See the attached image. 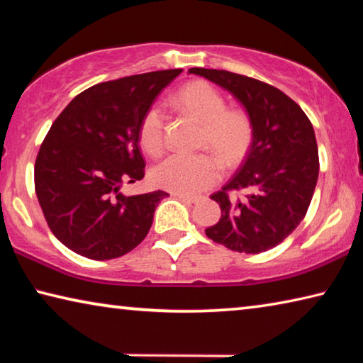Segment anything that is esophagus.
Segmentation results:
<instances>
[{
    "label": "esophagus",
    "instance_id": "1",
    "mask_svg": "<svg viewBox=\"0 0 363 363\" xmlns=\"http://www.w3.org/2000/svg\"><path fill=\"white\" fill-rule=\"evenodd\" d=\"M173 195L184 201H189V203H195V201L199 200V196H192V195H182V194H173Z\"/></svg>",
    "mask_w": 363,
    "mask_h": 363
}]
</instances>
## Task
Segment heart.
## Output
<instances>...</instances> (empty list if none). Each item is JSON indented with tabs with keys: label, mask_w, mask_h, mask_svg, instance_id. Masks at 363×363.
Segmentation results:
<instances>
[{
	"label": "heart",
	"mask_w": 363,
	"mask_h": 363,
	"mask_svg": "<svg viewBox=\"0 0 363 363\" xmlns=\"http://www.w3.org/2000/svg\"><path fill=\"white\" fill-rule=\"evenodd\" d=\"M182 113L199 121L200 145L211 149L227 168L240 164L255 143V123L247 110L227 107L225 97L213 84L196 79L184 84L173 96ZM139 144L150 157L164 150V115L158 106L145 110L139 123ZM213 153L171 155L152 169L157 187L182 195H195L210 189L220 176V163Z\"/></svg>",
	"instance_id": "heart-1"
}]
</instances>
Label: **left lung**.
I'll use <instances>...</instances> for the list:
<instances>
[{"instance_id": "obj_1", "label": "left lung", "mask_w": 363, "mask_h": 363, "mask_svg": "<svg viewBox=\"0 0 363 363\" xmlns=\"http://www.w3.org/2000/svg\"><path fill=\"white\" fill-rule=\"evenodd\" d=\"M223 86L255 123V143L238 173L214 192L218 224L206 237L238 253L277 247L304 219L318 177V150L311 120L291 97L259 79L227 70L190 69ZM247 189L243 201L232 191Z\"/></svg>"}]
</instances>
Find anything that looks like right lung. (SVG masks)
I'll return each instance as SVG.
<instances>
[{"instance_id":"add662e5","label":"right lung","mask_w":363,"mask_h":363,"mask_svg":"<svg viewBox=\"0 0 363 363\" xmlns=\"http://www.w3.org/2000/svg\"><path fill=\"white\" fill-rule=\"evenodd\" d=\"M182 70H158L91 86L49 128L35 162V192L49 229L67 248L106 261L130 253L149 233L163 190L125 196L145 162L139 123Z\"/></svg>"}]
</instances>
